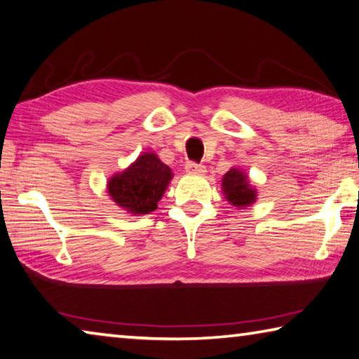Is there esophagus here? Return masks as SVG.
Masks as SVG:
<instances>
[{"label":"esophagus","instance_id":"34e87169","mask_svg":"<svg viewBox=\"0 0 359 359\" xmlns=\"http://www.w3.org/2000/svg\"><path fill=\"white\" fill-rule=\"evenodd\" d=\"M186 172L189 173H196V175H203L206 172V167L202 165V163H196V162H187L186 163Z\"/></svg>","mask_w":359,"mask_h":359}]
</instances>
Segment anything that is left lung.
Segmentation results:
<instances>
[{
	"mask_svg": "<svg viewBox=\"0 0 359 359\" xmlns=\"http://www.w3.org/2000/svg\"><path fill=\"white\" fill-rule=\"evenodd\" d=\"M222 192L230 205L244 210L257 202V189L250 186L249 176L241 168L231 167L222 178Z\"/></svg>",
	"mask_w": 359,
	"mask_h": 359,
	"instance_id": "obj_1",
	"label": "left lung"
}]
</instances>
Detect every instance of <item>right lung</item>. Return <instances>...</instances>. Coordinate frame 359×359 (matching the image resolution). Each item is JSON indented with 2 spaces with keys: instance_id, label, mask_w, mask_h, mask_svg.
Wrapping results in <instances>:
<instances>
[{
  "instance_id": "add662e5",
  "label": "right lung",
  "mask_w": 359,
  "mask_h": 359,
  "mask_svg": "<svg viewBox=\"0 0 359 359\" xmlns=\"http://www.w3.org/2000/svg\"><path fill=\"white\" fill-rule=\"evenodd\" d=\"M172 178V168L156 153L147 151L128 168L107 180V194L128 215H148L157 208Z\"/></svg>"
}]
</instances>
